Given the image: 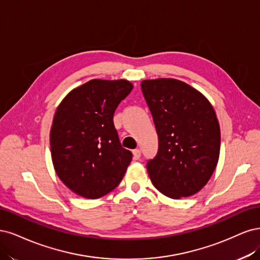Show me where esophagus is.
Returning a JSON list of instances; mask_svg holds the SVG:
<instances>
[{"label":"esophagus","mask_w":260,"mask_h":260,"mask_svg":"<svg viewBox=\"0 0 260 260\" xmlns=\"http://www.w3.org/2000/svg\"><path fill=\"white\" fill-rule=\"evenodd\" d=\"M133 156H134V160H139L140 156H141V152L139 149H135L133 150Z\"/></svg>","instance_id":"34e87169"}]
</instances>
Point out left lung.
<instances>
[{"instance_id": "obj_1", "label": "left lung", "mask_w": 260, "mask_h": 260, "mask_svg": "<svg viewBox=\"0 0 260 260\" xmlns=\"http://www.w3.org/2000/svg\"><path fill=\"white\" fill-rule=\"evenodd\" d=\"M141 90L158 137L147 170L154 187L172 199L193 196L216 169L220 128L214 108L193 87L175 79L145 80Z\"/></svg>"}]
</instances>
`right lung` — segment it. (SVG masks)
Listing matches in <instances>:
<instances>
[{
    "label": "right lung",
    "instance_id": "add662e5",
    "mask_svg": "<svg viewBox=\"0 0 260 260\" xmlns=\"http://www.w3.org/2000/svg\"><path fill=\"white\" fill-rule=\"evenodd\" d=\"M133 89L126 80H90L58 106L51 129L58 177L74 193L98 199L118 187L133 154L113 124L116 107Z\"/></svg>",
    "mask_w": 260,
    "mask_h": 260
}]
</instances>
